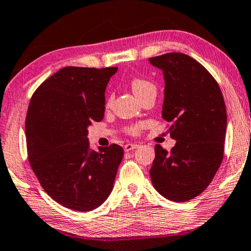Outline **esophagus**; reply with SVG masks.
I'll return each instance as SVG.
<instances>
[{
	"label": "esophagus",
	"mask_w": 251,
	"mask_h": 251,
	"mask_svg": "<svg viewBox=\"0 0 251 251\" xmlns=\"http://www.w3.org/2000/svg\"><path fill=\"white\" fill-rule=\"evenodd\" d=\"M138 147V145L136 144H126L125 145V151H131V150L136 149Z\"/></svg>",
	"instance_id": "esophagus-1"
}]
</instances>
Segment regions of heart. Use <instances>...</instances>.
<instances>
[{
  "instance_id": "heart-1",
  "label": "heart",
  "mask_w": 251,
  "mask_h": 251,
  "mask_svg": "<svg viewBox=\"0 0 251 251\" xmlns=\"http://www.w3.org/2000/svg\"><path fill=\"white\" fill-rule=\"evenodd\" d=\"M131 87H132V91L134 92L138 98H140L141 95H144L146 92H148L149 90H152L155 88V85L149 80L141 78V77H133L131 79ZM111 101V98H109V103ZM142 126L141 125H130L128 126H126V131L128 134H131V136H138L140 133Z\"/></svg>"
}]
</instances>
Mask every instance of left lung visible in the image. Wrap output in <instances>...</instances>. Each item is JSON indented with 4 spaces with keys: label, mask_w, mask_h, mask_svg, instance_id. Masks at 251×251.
<instances>
[{
    "label": "left lung",
    "mask_w": 251,
    "mask_h": 251,
    "mask_svg": "<svg viewBox=\"0 0 251 251\" xmlns=\"http://www.w3.org/2000/svg\"><path fill=\"white\" fill-rule=\"evenodd\" d=\"M149 61L163 69V118L172 122L171 151L155 146L150 168L153 187L174 202L196 198L209 186L225 156L226 110L217 80L209 71L182 52Z\"/></svg>",
    "instance_id": "1"
}]
</instances>
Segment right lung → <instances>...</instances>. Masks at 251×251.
I'll use <instances>...</instances> for the list:
<instances>
[{
    "mask_svg": "<svg viewBox=\"0 0 251 251\" xmlns=\"http://www.w3.org/2000/svg\"><path fill=\"white\" fill-rule=\"evenodd\" d=\"M117 67H65L40 84L25 118L28 159L45 192L65 207L92 211L110 195L123 157L112 144L90 150L87 126L103 120Z\"/></svg>",
    "mask_w": 251,
    "mask_h": 251,
    "instance_id": "obj_1",
    "label": "right lung"
}]
</instances>
